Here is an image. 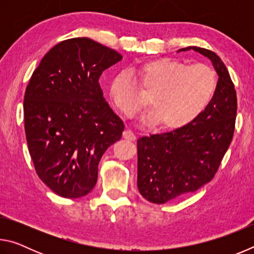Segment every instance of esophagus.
<instances>
[{"mask_svg": "<svg viewBox=\"0 0 254 254\" xmlns=\"http://www.w3.org/2000/svg\"><path fill=\"white\" fill-rule=\"evenodd\" d=\"M123 137L128 141H134L135 140V134L131 130H124L123 131Z\"/></svg>", "mask_w": 254, "mask_h": 254, "instance_id": "obj_1", "label": "esophagus"}]
</instances>
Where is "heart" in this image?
Masks as SVG:
<instances>
[{
    "instance_id": "obj_1",
    "label": "heart",
    "mask_w": 254,
    "mask_h": 254,
    "mask_svg": "<svg viewBox=\"0 0 254 254\" xmlns=\"http://www.w3.org/2000/svg\"><path fill=\"white\" fill-rule=\"evenodd\" d=\"M133 74L140 87L150 94L151 113L145 122L158 123L165 130L187 126L207 107L217 88V76L212 68L192 65L173 58H158L142 64ZM115 107L127 117H134L145 107L136 92L134 80L127 72H120L110 85Z\"/></svg>"
}]
</instances>
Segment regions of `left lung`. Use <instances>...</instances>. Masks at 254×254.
Masks as SVG:
<instances>
[{
  "mask_svg": "<svg viewBox=\"0 0 254 254\" xmlns=\"http://www.w3.org/2000/svg\"><path fill=\"white\" fill-rule=\"evenodd\" d=\"M208 58L218 75L212 101L187 126L137 139V189L145 199L165 204L213 179L234 133L236 93L224 63L213 51L187 47Z\"/></svg>",
  "mask_w": 254,
  "mask_h": 254,
  "instance_id": "1",
  "label": "left lung"
}]
</instances>
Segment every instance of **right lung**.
<instances>
[{"instance_id":"1","label":"right lung","mask_w":254,"mask_h":254,"mask_svg":"<svg viewBox=\"0 0 254 254\" xmlns=\"http://www.w3.org/2000/svg\"><path fill=\"white\" fill-rule=\"evenodd\" d=\"M122 59L88 38L53 47L33 71L24 94V130L39 178L65 198L87 195L98 163L121 139L124 124L103 96L100 77Z\"/></svg>"}]
</instances>
